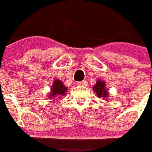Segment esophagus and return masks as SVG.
Wrapping results in <instances>:
<instances>
[{"label":"esophagus","mask_w":152,"mask_h":152,"mask_svg":"<svg viewBox=\"0 0 152 152\" xmlns=\"http://www.w3.org/2000/svg\"><path fill=\"white\" fill-rule=\"evenodd\" d=\"M77 85H78V86H87V85H88V82H87L86 80L82 81V82H78V83H77Z\"/></svg>","instance_id":"34e87169"}]
</instances>
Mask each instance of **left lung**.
<instances>
[{
    "label": "left lung",
    "instance_id": "left-lung-1",
    "mask_svg": "<svg viewBox=\"0 0 152 152\" xmlns=\"http://www.w3.org/2000/svg\"><path fill=\"white\" fill-rule=\"evenodd\" d=\"M93 90L99 98H102L103 99H108V98L110 97L108 89L105 88V83L101 79L96 81V84L93 87Z\"/></svg>",
    "mask_w": 152,
    "mask_h": 152
}]
</instances>
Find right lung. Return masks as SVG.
Instances as JSON below:
<instances>
[{
    "mask_svg": "<svg viewBox=\"0 0 152 152\" xmlns=\"http://www.w3.org/2000/svg\"><path fill=\"white\" fill-rule=\"evenodd\" d=\"M67 91H68V88L64 85L63 82L58 79H55L53 83V86L51 88L48 98V99H52V98L56 99L59 96H65Z\"/></svg>",
    "mask_w": 152,
    "mask_h": 152,
    "instance_id": "right-lung-1",
    "label": "right lung"
}]
</instances>
